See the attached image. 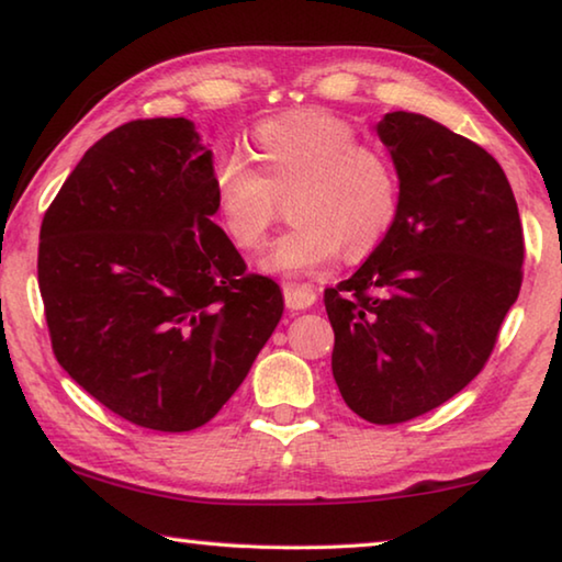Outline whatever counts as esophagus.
I'll list each match as a JSON object with an SVG mask.
<instances>
[{
	"label": "esophagus",
	"instance_id": "esophagus-1",
	"mask_svg": "<svg viewBox=\"0 0 562 562\" xmlns=\"http://www.w3.org/2000/svg\"><path fill=\"white\" fill-rule=\"evenodd\" d=\"M282 294H284V304H288L290 310H307L310 304H315V300H317V294L310 288V284L288 282L282 288Z\"/></svg>",
	"mask_w": 562,
	"mask_h": 562
}]
</instances>
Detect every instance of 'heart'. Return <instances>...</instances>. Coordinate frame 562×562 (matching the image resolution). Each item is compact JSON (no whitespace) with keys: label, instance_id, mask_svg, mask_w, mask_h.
<instances>
[{"label":"heart","instance_id":"1","mask_svg":"<svg viewBox=\"0 0 562 562\" xmlns=\"http://www.w3.org/2000/svg\"><path fill=\"white\" fill-rule=\"evenodd\" d=\"M260 170L240 158L213 168L217 223L243 252H260L290 198L294 225L280 235L265 268L300 274L337 258H364L392 231L398 176L382 150L359 144L349 121L322 109H300L255 128Z\"/></svg>","mask_w":562,"mask_h":562}]
</instances>
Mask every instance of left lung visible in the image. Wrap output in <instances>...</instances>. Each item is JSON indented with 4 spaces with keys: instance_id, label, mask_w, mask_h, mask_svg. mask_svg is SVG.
Listing matches in <instances>:
<instances>
[{
    "instance_id": "1",
    "label": "left lung",
    "mask_w": 562,
    "mask_h": 562,
    "mask_svg": "<svg viewBox=\"0 0 562 562\" xmlns=\"http://www.w3.org/2000/svg\"><path fill=\"white\" fill-rule=\"evenodd\" d=\"M398 173V213L364 265L325 290L331 374L351 412L404 424L486 367L522 282V225L488 150L418 113L376 126Z\"/></svg>"
}]
</instances>
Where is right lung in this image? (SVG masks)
<instances>
[{"label": "right lung", "instance_id": "add662e5", "mask_svg": "<svg viewBox=\"0 0 562 562\" xmlns=\"http://www.w3.org/2000/svg\"><path fill=\"white\" fill-rule=\"evenodd\" d=\"M215 215L213 154L188 119H138L97 140L46 207L40 290L54 357L126 422H211L282 317Z\"/></svg>", "mask_w": 562, "mask_h": 562}]
</instances>
